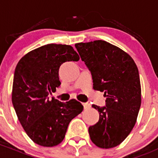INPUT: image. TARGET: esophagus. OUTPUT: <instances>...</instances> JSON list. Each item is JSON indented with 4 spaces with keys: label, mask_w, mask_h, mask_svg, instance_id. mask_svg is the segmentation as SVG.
Here are the masks:
<instances>
[{
    "label": "esophagus",
    "mask_w": 158,
    "mask_h": 158,
    "mask_svg": "<svg viewBox=\"0 0 158 158\" xmlns=\"http://www.w3.org/2000/svg\"><path fill=\"white\" fill-rule=\"evenodd\" d=\"M82 104H83V106H84V110H87V109H89L90 107V104L88 103H83Z\"/></svg>",
    "instance_id": "esophagus-1"
}]
</instances>
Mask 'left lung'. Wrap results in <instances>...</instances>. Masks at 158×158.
Wrapping results in <instances>:
<instances>
[{
    "instance_id": "left-lung-1",
    "label": "left lung",
    "mask_w": 158,
    "mask_h": 158,
    "mask_svg": "<svg viewBox=\"0 0 158 158\" xmlns=\"http://www.w3.org/2000/svg\"><path fill=\"white\" fill-rule=\"evenodd\" d=\"M81 60L92 74L95 90L104 92L106 106L98 110V123L89 127L91 141L101 148L121 144L137 120L141 103L139 70L131 56L103 40L76 43Z\"/></svg>"
}]
</instances>
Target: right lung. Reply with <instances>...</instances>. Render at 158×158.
I'll list each match as a JSON object with an SVG mask.
<instances>
[{
    "mask_svg": "<svg viewBox=\"0 0 158 158\" xmlns=\"http://www.w3.org/2000/svg\"><path fill=\"white\" fill-rule=\"evenodd\" d=\"M79 59L71 45L48 44L30 51L17 63L12 103L21 126L39 145L53 147L60 144L70 122L83 111L82 104L74 99L63 103L48 97L61 84V64Z\"/></svg>",
    "mask_w": 158,
    "mask_h": 158,
    "instance_id": "right-lung-1",
    "label": "right lung"
}]
</instances>
